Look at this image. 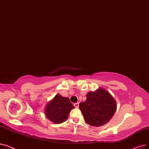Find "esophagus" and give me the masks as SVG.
I'll return each instance as SVG.
<instances>
[{"mask_svg": "<svg viewBox=\"0 0 149 149\" xmlns=\"http://www.w3.org/2000/svg\"><path fill=\"white\" fill-rule=\"evenodd\" d=\"M74 106L75 107H77V108H78L79 107V103H74Z\"/></svg>", "mask_w": 149, "mask_h": 149, "instance_id": "34e87169", "label": "esophagus"}]
</instances>
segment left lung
Listing matches in <instances>:
<instances>
[{
    "instance_id": "8db88e82",
    "label": "left lung",
    "mask_w": 149,
    "mask_h": 149,
    "mask_svg": "<svg viewBox=\"0 0 149 149\" xmlns=\"http://www.w3.org/2000/svg\"><path fill=\"white\" fill-rule=\"evenodd\" d=\"M86 100L79 104L85 121L92 126L104 125L112 118L116 110V101L103 88L88 92Z\"/></svg>"
}]
</instances>
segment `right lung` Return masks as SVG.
<instances>
[{"mask_svg": "<svg viewBox=\"0 0 149 149\" xmlns=\"http://www.w3.org/2000/svg\"><path fill=\"white\" fill-rule=\"evenodd\" d=\"M75 107L70 103L69 98L57 94L47 104L45 113L49 120L55 124L63 123L68 119L70 111Z\"/></svg>", "mask_w": 149, "mask_h": 149, "instance_id": "1", "label": "right lung"}]
</instances>
